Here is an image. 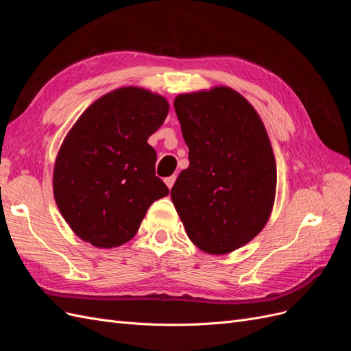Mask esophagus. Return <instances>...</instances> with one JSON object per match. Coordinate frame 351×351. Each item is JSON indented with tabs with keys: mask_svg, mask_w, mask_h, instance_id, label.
Returning <instances> with one entry per match:
<instances>
[{
	"mask_svg": "<svg viewBox=\"0 0 351 351\" xmlns=\"http://www.w3.org/2000/svg\"><path fill=\"white\" fill-rule=\"evenodd\" d=\"M174 182H176V176H171V177H167L165 178V184L168 189H171L174 186Z\"/></svg>",
	"mask_w": 351,
	"mask_h": 351,
	"instance_id": "obj_1",
	"label": "esophagus"
}]
</instances>
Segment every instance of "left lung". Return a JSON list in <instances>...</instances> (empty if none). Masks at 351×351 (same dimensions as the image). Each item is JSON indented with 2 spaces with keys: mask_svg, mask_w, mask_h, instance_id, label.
<instances>
[{
  "mask_svg": "<svg viewBox=\"0 0 351 351\" xmlns=\"http://www.w3.org/2000/svg\"><path fill=\"white\" fill-rule=\"evenodd\" d=\"M174 108L189 146V168L171 199L189 239L209 254L234 252L271 217L277 164L252 104L228 86L180 93Z\"/></svg>",
  "mask_w": 351,
  "mask_h": 351,
  "instance_id": "8db88e82",
  "label": "left lung"
}]
</instances>
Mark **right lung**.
Listing matches in <instances>:
<instances>
[{
    "label": "right lung",
    "instance_id": "1",
    "mask_svg": "<svg viewBox=\"0 0 351 351\" xmlns=\"http://www.w3.org/2000/svg\"><path fill=\"white\" fill-rule=\"evenodd\" d=\"M169 111L159 93L123 86L90 104L62 141L52 189L74 234L99 249L132 240L149 206L169 193L147 143Z\"/></svg>",
    "mask_w": 351,
    "mask_h": 351
}]
</instances>
